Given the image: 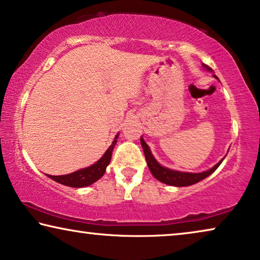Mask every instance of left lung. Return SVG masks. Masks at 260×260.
<instances>
[{
    "label": "left lung",
    "mask_w": 260,
    "mask_h": 260,
    "mask_svg": "<svg viewBox=\"0 0 260 260\" xmlns=\"http://www.w3.org/2000/svg\"><path fill=\"white\" fill-rule=\"evenodd\" d=\"M208 70V67H205ZM141 146L143 148V153H145V157L147 161V165H148V168L150 170V173L153 174V176L155 179L158 180L162 183L169 184V185H175V187H187V185H191L195 184L197 182L202 181L205 177H208L210 174H212L215 170L218 168V166L222 164V161L218 162L216 166H214L211 169L207 170L204 173H182V172H176V170H172L168 169L166 167H162L161 165L157 164V161L155 160L154 156L150 153L149 147L147 146V143L145 142V140L141 138Z\"/></svg>",
    "instance_id": "left-lung-1"
}]
</instances>
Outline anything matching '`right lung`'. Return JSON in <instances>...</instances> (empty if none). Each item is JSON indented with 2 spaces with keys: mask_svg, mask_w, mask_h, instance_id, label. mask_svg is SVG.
Listing matches in <instances>:
<instances>
[{
  "mask_svg": "<svg viewBox=\"0 0 260 260\" xmlns=\"http://www.w3.org/2000/svg\"><path fill=\"white\" fill-rule=\"evenodd\" d=\"M117 139H118V135L115 137L114 141L112 142L110 148H108L106 150V153L103 155V157L100 158L99 161H96L94 165H92L91 167L77 170V172L72 174H68V175H60V176L48 175V176L53 181L58 182V183L68 185V187H72V188H83L94 183L95 181H98L100 177L105 174L106 167L111 161L112 152H113L115 143H117Z\"/></svg>",
  "mask_w": 260,
  "mask_h": 260,
  "instance_id": "right-lung-1",
  "label": "right lung"
}]
</instances>
